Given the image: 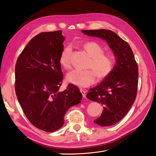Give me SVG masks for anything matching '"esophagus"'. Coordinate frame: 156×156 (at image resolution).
<instances>
[{"label": "esophagus", "instance_id": "34e87169", "mask_svg": "<svg viewBox=\"0 0 156 156\" xmlns=\"http://www.w3.org/2000/svg\"><path fill=\"white\" fill-rule=\"evenodd\" d=\"M80 91H81V94H82L83 97L84 98H86V92L84 91V90H83V89L80 90Z\"/></svg>", "mask_w": 156, "mask_h": 156}]
</instances>
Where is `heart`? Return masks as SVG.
Segmentation results:
<instances>
[{
    "label": "heart",
    "mask_w": 156,
    "mask_h": 156,
    "mask_svg": "<svg viewBox=\"0 0 156 156\" xmlns=\"http://www.w3.org/2000/svg\"><path fill=\"white\" fill-rule=\"evenodd\" d=\"M83 49L90 58L86 66V70H73L67 75V80L79 87H88L96 82L97 77L101 81L107 77L114 68V58L108 53H104L103 47L96 41H87L83 44ZM72 49L66 46L61 52L59 62L61 66L69 69L72 66Z\"/></svg>",
    "instance_id": "heart-1"
}]
</instances>
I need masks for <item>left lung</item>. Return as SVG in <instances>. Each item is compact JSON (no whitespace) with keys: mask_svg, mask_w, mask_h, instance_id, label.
Masks as SVG:
<instances>
[{"mask_svg":"<svg viewBox=\"0 0 156 156\" xmlns=\"http://www.w3.org/2000/svg\"><path fill=\"white\" fill-rule=\"evenodd\" d=\"M83 34L105 40L116 59L112 72L87 98L103 105L101 116L94 121L100 126L116 124L126 116L134 103L138 85V65L129 45L109 30H82Z\"/></svg>","mask_w":156,"mask_h":156,"instance_id":"8db88e82","label":"left lung"}]
</instances>
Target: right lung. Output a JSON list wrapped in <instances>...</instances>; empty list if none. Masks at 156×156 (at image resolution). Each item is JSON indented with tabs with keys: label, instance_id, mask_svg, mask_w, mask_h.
Wrapping results in <instances>:
<instances>
[{
	"label": "right lung",
	"instance_id": "right-lung-1",
	"mask_svg": "<svg viewBox=\"0 0 156 156\" xmlns=\"http://www.w3.org/2000/svg\"><path fill=\"white\" fill-rule=\"evenodd\" d=\"M64 39L62 30L40 33L28 43L16 64L19 103L30 123L47 132L60 129L68 108L80 103L83 96L73 84L59 91L63 80L59 58Z\"/></svg>",
	"mask_w": 156,
	"mask_h": 156
}]
</instances>
